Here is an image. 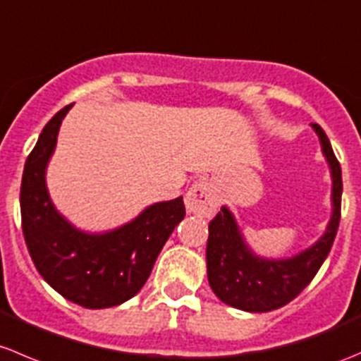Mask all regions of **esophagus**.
<instances>
[{
	"mask_svg": "<svg viewBox=\"0 0 361 361\" xmlns=\"http://www.w3.org/2000/svg\"><path fill=\"white\" fill-rule=\"evenodd\" d=\"M185 210L202 217H210L216 212L217 195L209 180H196L184 196Z\"/></svg>",
	"mask_w": 361,
	"mask_h": 361,
	"instance_id": "obj_1",
	"label": "esophagus"
}]
</instances>
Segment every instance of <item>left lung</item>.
<instances>
[{
  "label": "left lung",
  "mask_w": 361,
  "mask_h": 361,
  "mask_svg": "<svg viewBox=\"0 0 361 361\" xmlns=\"http://www.w3.org/2000/svg\"><path fill=\"white\" fill-rule=\"evenodd\" d=\"M321 144L331 177V216L324 233L298 255L267 258L252 251L237 217L226 205L210 221L207 240V277L216 297L245 312H269L286 305L314 279L326 259L341 221L342 173L326 133L310 124Z\"/></svg>",
  "instance_id": "obj_1"
}]
</instances>
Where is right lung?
<instances>
[{
    "instance_id": "1",
    "label": "right lung",
    "mask_w": 361,
    "mask_h": 361,
    "mask_svg": "<svg viewBox=\"0 0 361 361\" xmlns=\"http://www.w3.org/2000/svg\"><path fill=\"white\" fill-rule=\"evenodd\" d=\"M71 106L45 124L27 156L20 184L23 231L35 267L59 295L85 309H106L142 290L185 209L179 196L145 207L114 230L85 231L70 223L49 195L47 166Z\"/></svg>"
}]
</instances>
